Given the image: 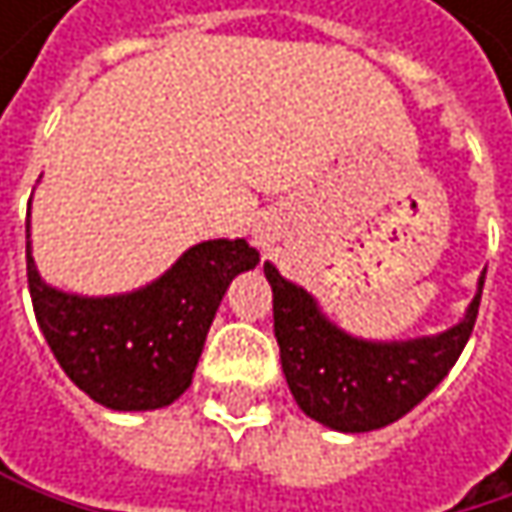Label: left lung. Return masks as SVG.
Here are the masks:
<instances>
[{
	"instance_id": "left-lung-1",
	"label": "left lung",
	"mask_w": 512,
	"mask_h": 512,
	"mask_svg": "<svg viewBox=\"0 0 512 512\" xmlns=\"http://www.w3.org/2000/svg\"><path fill=\"white\" fill-rule=\"evenodd\" d=\"M281 367L299 409L341 433H367L403 418L457 364L471 338L480 290L460 326L409 344H364L335 329L314 299L263 263Z\"/></svg>"
}]
</instances>
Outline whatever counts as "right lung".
<instances>
[{
    "mask_svg": "<svg viewBox=\"0 0 512 512\" xmlns=\"http://www.w3.org/2000/svg\"><path fill=\"white\" fill-rule=\"evenodd\" d=\"M255 263L246 240H213L139 293L82 299L47 287L26 246L29 293L52 356L73 385L118 412L168 406L192 385L231 278Z\"/></svg>",
    "mask_w": 512,
    "mask_h": 512,
    "instance_id": "obj_1",
    "label": "right lung"
}]
</instances>
